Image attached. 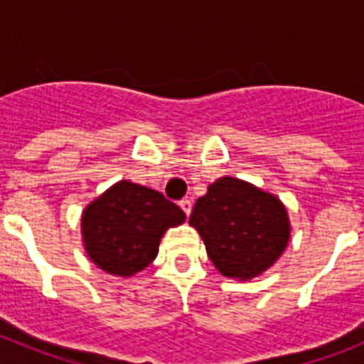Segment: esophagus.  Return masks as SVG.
I'll return each instance as SVG.
<instances>
[{
    "label": "esophagus",
    "mask_w": 364,
    "mask_h": 364,
    "mask_svg": "<svg viewBox=\"0 0 364 364\" xmlns=\"http://www.w3.org/2000/svg\"><path fill=\"white\" fill-rule=\"evenodd\" d=\"M180 208H182V211H184L186 215H189L191 213V208H193V202L189 200V198H182V200H180Z\"/></svg>",
    "instance_id": "1"
}]
</instances>
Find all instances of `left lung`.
I'll list each match as a JSON object with an SVG mask.
<instances>
[{"label": "left lung", "mask_w": 364, "mask_h": 364, "mask_svg": "<svg viewBox=\"0 0 364 364\" xmlns=\"http://www.w3.org/2000/svg\"><path fill=\"white\" fill-rule=\"evenodd\" d=\"M189 224L208 257L228 279L250 281L275 264L290 240V220L275 195L222 176L193 208Z\"/></svg>", "instance_id": "8db88e82"}]
</instances>
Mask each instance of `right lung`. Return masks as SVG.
Wrapping results in <instances>:
<instances>
[{"label":"right lung","mask_w":364,"mask_h":364,"mask_svg":"<svg viewBox=\"0 0 364 364\" xmlns=\"http://www.w3.org/2000/svg\"><path fill=\"white\" fill-rule=\"evenodd\" d=\"M184 220L162 193L120 180L83 210V246L100 269L131 277L153 262L164 233Z\"/></svg>","instance_id":"obj_1"}]
</instances>
